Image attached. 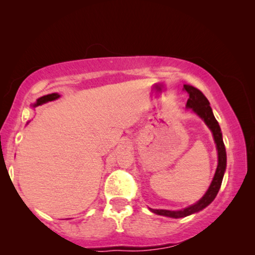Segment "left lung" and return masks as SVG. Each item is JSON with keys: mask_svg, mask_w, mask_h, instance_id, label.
I'll return each mask as SVG.
<instances>
[{"mask_svg": "<svg viewBox=\"0 0 255 255\" xmlns=\"http://www.w3.org/2000/svg\"><path fill=\"white\" fill-rule=\"evenodd\" d=\"M183 90L189 94V99L187 101V108L189 109H192L193 112L199 116V117L204 120L205 124L208 126V128L213 132L214 140L216 143V147H217V153H218V165L217 169H216L214 179L211 181L210 187L207 190V192L201 198L199 201H197L195 205L189 206L187 208L181 209V210H165V209H150V211L156 215L161 216H166V217L171 218H181V217H187L189 215H192L198 211L202 210L206 208L207 206L210 205L211 202L217 196V193L221 189L222 181L224 178V173H225L226 170V149L225 145H224L223 141V135L221 127H219V124L217 120H216L215 116L213 114V110L210 108V103L208 101L204 93H202L200 90L193 88L192 85L184 84Z\"/></svg>", "mask_w": 255, "mask_h": 255, "instance_id": "left-lung-1", "label": "left lung"}]
</instances>
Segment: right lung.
Returning <instances> with one entry per match:
<instances>
[{
	"label": "right lung",
	"instance_id": "right-lung-1",
	"mask_svg": "<svg viewBox=\"0 0 255 255\" xmlns=\"http://www.w3.org/2000/svg\"><path fill=\"white\" fill-rule=\"evenodd\" d=\"M59 97H60V96H59L58 93H51V94H47V96H44V97H41V98L38 99V100L36 101V103H33L32 107H33V108H36V107H38V106H41V105H44V103H46V102L54 101V100H56V99H58Z\"/></svg>",
	"mask_w": 255,
	"mask_h": 255
}]
</instances>
